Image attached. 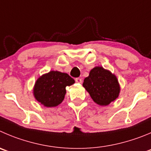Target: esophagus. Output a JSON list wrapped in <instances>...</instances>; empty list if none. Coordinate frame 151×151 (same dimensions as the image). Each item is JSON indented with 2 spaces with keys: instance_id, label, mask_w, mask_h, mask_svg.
Returning a JSON list of instances; mask_svg holds the SVG:
<instances>
[{
  "instance_id": "esophagus-1",
  "label": "esophagus",
  "mask_w": 151,
  "mask_h": 151,
  "mask_svg": "<svg viewBox=\"0 0 151 151\" xmlns=\"http://www.w3.org/2000/svg\"><path fill=\"white\" fill-rule=\"evenodd\" d=\"M75 81H76V83H82V79L80 78V77H77V78H76Z\"/></svg>"
}]
</instances>
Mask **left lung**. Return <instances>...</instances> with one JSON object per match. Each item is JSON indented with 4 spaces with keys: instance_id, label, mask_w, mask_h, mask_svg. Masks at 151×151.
<instances>
[{
    "instance_id": "1",
    "label": "left lung",
    "mask_w": 151,
    "mask_h": 151,
    "mask_svg": "<svg viewBox=\"0 0 151 151\" xmlns=\"http://www.w3.org/2000/svg\"><path fill=\"white\" fill-rule=\"evenodd\" d=\"M83 86L93 101L101 106L109 105L120 93L116 76L101 66L91 69L88 77L84 79Z\"/></svg>"
}]
</instances>
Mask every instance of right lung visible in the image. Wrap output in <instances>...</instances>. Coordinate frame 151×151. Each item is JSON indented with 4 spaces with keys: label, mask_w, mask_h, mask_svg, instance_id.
Wrapping results in <instances>:
<instances>
[{
    "label": "right lung",
    "mask_w": 151,
    "mask_h": 151,
    "mask_svg": "<svg viewBox=\"0 0 151 151\" xmlns=\"http://www.w3.org/2000/svg\"><path fill=\"white\" fill-rule=\"evenodd\" d=\"M74 82L66 73L51 71L38 78L33 88V95L36 101L46 107L56 106L64 100L66 86Z\"/></svg>",
    "instance_id": "add662e5"
}]
</instances>
